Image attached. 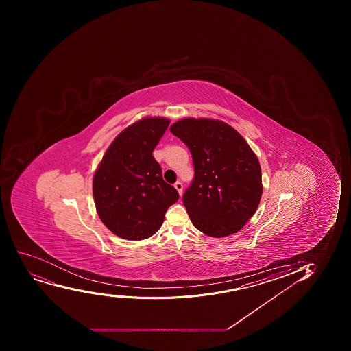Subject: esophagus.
Segmentation results:
<instances>
[{
    "label": "esophagus",
    "mask_w": 351,
    "mask_h": 351,
    "mask_svg": "<svg viewBox=\"0 0 351 351\" xmlns=\"http://www.w3.org/2000/svg\"><path fill=\"white\" fill-rule=\"evenodd\" d=\"M173 186H175V189L178 190V193H180V195H182V193H183V184H182L181 182H176V183L173 184Z\"/></svg>",
    "instance_id": "esophagus-1"
}]
</instances>
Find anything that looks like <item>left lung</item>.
<instances>
[{
    "mask_svg": "<svg viewBox=\"0 0 351 351\" xmlns=\"http://www.w3.org/2000/svg\"><path fill=\"white\" fill-rule=\"evenodd\" d=\"M170 132L188 146L195 178L183 195L193 226L207 236L238 232L256 212L262 197L257 156L226 122L182 119Z\"/></svg>",
    "mask_w": 351,
    "mask_h": 351,
    "instance_id": "8db88e82",
    "label": "left lung"
}]
</instances>
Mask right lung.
I'll use <instances>...</instances> for the list:
<instances>
[{"instance_id":"obj_1","label":"right lung","mask_w":351,"mask_h":351,"mask_svg":"<svg viewBox=\"0 0 351 351\" xmlns=\"http://www.w3.org/2000/svg\"><path fill=\"white\" fill-rule=\"evenodd\" d=\"M165 118H145L120 132L94 175L93 193L98 216L112 232L127 240L153 236L165 214L178 202L176 189L163 181L152 156L169 125Z\"/></svg>"}]
</instances>
